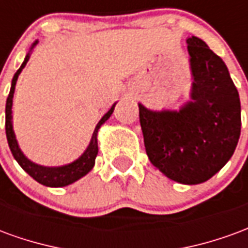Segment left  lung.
Segmentation results:
<instances>
[{
  "instance_id": "left-lung-1",
  "label": "left lung",
  "mask_w": 248,
  "mask_h": 248,
  "mask_svg": "<svg viewBox=\"0 0 248 248\" xmlns=\"http://www.w3.org/2000/svg\"><path fill=\"white\" fill-rule=\"evenodd\" d=\"M186 44L190 101L179 110L138 106L151 163L171 181L198 185L214 177L234 154L242 124L240 101L222 58L198 37H188Z\"/></svg>"
}]
</instances>
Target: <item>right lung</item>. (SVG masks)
I'll use <instances>...</instances> for the list:
<instances>
[{
	"instance_id": "add662e5",
	"label": "right lung",
	"mask_w": 248,
	"mask_h": 248,
	"mask_svg": "<svg viewBox=\"0 0 248 248\" xmlns=\"http://www.w3.org/2000/svg\"><path fill=\"white\" fill-rule=\"evenodd\" d=\"M37 44H38V41H34L33 45L30 46L29 53L26 54L22 65L17 70V73L14 74L13 79H12V87H10V93H9L8 99H6V108H5V130H6V138H8L9 147H10V151L13 154L14 159L18 162L19 166L22 167L25 171L28 172L34 181H37L41 185L47 187H63L74 183L78 179H81L82 177H85L87 172L92 171L98 154V130L101 129V126L110 118V115L113 114L114 108H115L117 102L114 103L111 108L98 122L95 129L93 131L92 140H90V143L86 147V150L83 151L82 155L79 158H77L76 161L71 162V163H67V165H63V166L57 167L41 166V165H37L34 162L30 161L29 158L21 151L18 142L16 140V134H14L13 130V121H12V118H13V115H12V106H13V95L18 76L21 74L22 69L26 66L28 61H29L30 53L34 49V46Z\"/></svg>"
}]
</instances>
